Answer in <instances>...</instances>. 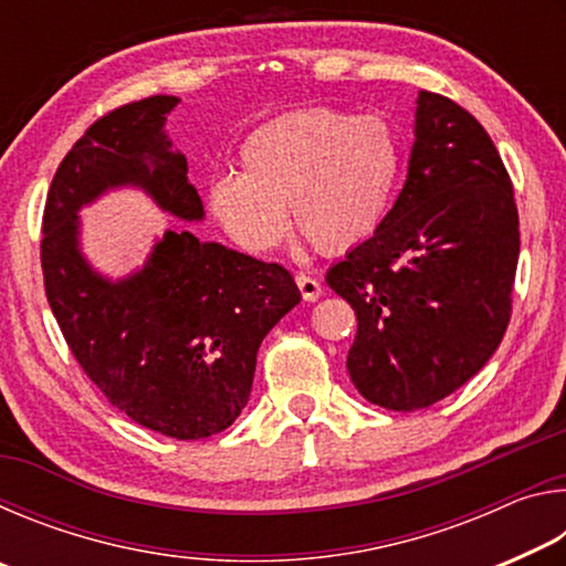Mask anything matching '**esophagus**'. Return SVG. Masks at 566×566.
Returning a JSON list of instances; mask_svg holds the SVG:
<instances>
[{
  "instance_id": "obj_1",
  "label": "esophagus",
  "mask_w": 566,
  "mask_h": 566,
  "mask_svg": "<svg viewBox=\"0 0 566 566\" xmlns=\"http://www.w3.org/2000/svg\"><path fill=\"white\" fill-rule=\"evenodd\" d=\"M296 286H300L304 302H317L324 292L322 282L314 280L310 274H296Z\"/></svg>"
}]
</instances>
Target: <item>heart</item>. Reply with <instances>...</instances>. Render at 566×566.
Instances as JSON below:
<instances>
[{
  "instance_id": "b5f03b06",
  "label": "heart",
  "mask_w": 566,
  "mask_h": 566,
  "mask_svg": "<svg viewBox=\"0 0 566 566\" xmlns=\"http://www.w3.org/2000/svg\"><path fill=\"white\" fill-rule=\"evenodd\" d=\"M399 134L377 114L296 109L260 124L239 147L242 171L209 179L207 212L247 252H266L294 224L322 252H349L395 202Z\"/></svg>"
}]
</instances>
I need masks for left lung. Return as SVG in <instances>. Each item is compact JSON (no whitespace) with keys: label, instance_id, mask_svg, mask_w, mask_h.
I'll return each mask as SVG.
<instances>
[{"label":"left lung","instance_id":"left-lung-1","mask_svg":"<svg viewBox=\"0 0 566 566\" xmlns=\"http://www.w3.org/2000/svg\"><path fill=\"white\" fill-rule=\"evenodd\" d=\"M520 214L490 134L419 92L407 181L385 222L327 272L357 314L347 369L391 411L424 409L484 367L512 317Z\"/></svg>","mask_w":566,"mask_h":566}]
</instances>
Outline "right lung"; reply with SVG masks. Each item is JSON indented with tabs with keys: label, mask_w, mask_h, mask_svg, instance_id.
Returning <instances> with one entry per match:
<instances>
[{
	"label": "right lung",
	"mask_w": 566,
	"mask_h": 566,
	"mask_svg": "<svg viewBox=\"0 0 566 566\" xmlns=\"http://www.w3.org/2000/svg\"><path fill=\"white\" fill-rule=\"evenodd\" d=\"M177 104H124L76 139L46 195L40 249L56 324L109 405L165 437L205 439L247 407L262 339L302 300L294 276L169 229L142 270L112 282L84 260L76 217L107 189L139 187L169 214L205 219L165 134Z\"/></svg>",
	"instance_id": "obj_1"
}]
</instances>
